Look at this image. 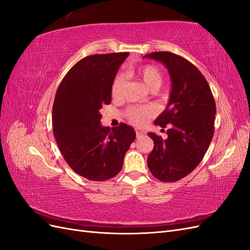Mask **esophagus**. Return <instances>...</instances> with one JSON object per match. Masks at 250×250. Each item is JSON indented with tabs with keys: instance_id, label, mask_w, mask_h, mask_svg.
<instances>
[{
	"instance_id": "esophagus-1",
	"label": "esophagus",
	"mask_w": 250,
	"mask_h": 250,
	"mask_svg": "<svg viewBox=\"0 0 250 250\" xmlns=\"http://www.w3.org/2000/svg\"><path fill=\"white\" fill-rule=\"evenodd\" d=\"M135 133H137V138H140V137H142V135L145 133L144 132V130H142V129H140V128H135Z\"/></svg>"
}]
</instances>
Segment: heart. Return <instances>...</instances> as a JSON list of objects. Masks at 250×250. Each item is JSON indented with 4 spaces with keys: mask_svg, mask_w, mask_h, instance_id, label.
<instances>
[{
    "mask_svg": "<svg viewBox=\"0 0 250 250\" xmlns=\"http://www.w3.org/2000/svg\"><path fill=\"white\" fill-rule=\"evenodd\" d=\"M139 77L142 79L143 83L145 84L147 88L150 90H157L161 87L163 83V74L162 72L157 69L154 65H144L140 67L138 71ZM123 86V78L121 75L115 78L112 82V87H111V94L112 97H118L122 90ZM127 118L129 120V122L135 125H142L146 122V121L153 115V110L150 107L146 106H134L127 109Z\"/></svg>",
    "mask_w": 250,
    "mask_h": 250,
    "instance_id": "1",
    "label": "heart"
}]
</instances>
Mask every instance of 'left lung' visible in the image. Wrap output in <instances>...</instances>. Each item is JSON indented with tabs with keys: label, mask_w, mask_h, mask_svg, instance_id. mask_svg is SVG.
Listing matches in <instances>:
<instances>
[{
	"label": "left lung",
	"mask_w": 250,
	"mask_h": 250,
	"mask_svg": "<svg viewBox=\"0 0 250 250\" xmlns=\"http://www.w3.org/2000/svg\"><path fill=\"white\" fill-rule=\"evenodd\" d=\"M144 58L164 63L172 82L167 107L154 121L168 126V138L148 132L154 147L147 164L154 177L173 183L190 174L206 154L214 135L216 104L206 78L184 57L154 52Z\"/></svg>",
	"instance_id": "left-lung-1"
}]
</instances>
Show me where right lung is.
<instances>
[{
	"label": "right lung",
	"instance_id": "obj_1",
	"mask_svg": "<svg viewBox=\"0 0 250 250\" xmlns=\"http://www.w3.org/2000/svg\"><path fill=\"white\" fill-rule=\"evenodd\" d=\"M124 53L84 57L66 73L55 95L53 132L66 164L80 176L94 181L115 177L135 139L133 128L101 125L103 105L111 102V87Z\"/></svg>",
	"mask_w": 250,
	"mask_h": 250
}]
</instances>
